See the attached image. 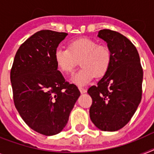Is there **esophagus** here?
<instances>
[{
	"label": "esophagus",
	"instance_id": "esophagus-1",
	"mask_svg": "<svg viewBox=\"0 0 154 154\" xmlns=\"http://www.w3.org/2000/svg\"><path fill=\"white\" fill-rule=\"evenodd\" d=\"M79 90H80V92L82 93V94H85L87 91L86 89H84V88H82V87H79Z\"/></svg>",
	"mask_w": 154,
	"mask_h": 154
}]
</instances>
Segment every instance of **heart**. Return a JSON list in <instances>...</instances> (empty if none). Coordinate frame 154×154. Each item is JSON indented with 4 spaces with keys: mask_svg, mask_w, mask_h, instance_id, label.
<instances>
[{
    "mask_svg": "<svg viewBox=\"0 0 154 154\" xmlns=\"http://www.w3.org/2000/svg\"><path fill=\"white\" fill-rule=\"evenodd\" d=\"M58 69L65 74L74 70L80 60L82 69L72 77V82L78 85H85L95 76L102 77L111 65L112 56L105 45L97 44L89 38H79L68 43V49H57L54 53Z\"/></svg>",
    "mask_w": 154,
    "mask_h": 154,
    "instance_id": "heart-1",
    "label": "heart"
}]
</instances>
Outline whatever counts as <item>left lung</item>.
<instances>
[{"label": "left lung", "mask_w": 154, "mask_h": 154, "mask_svg": "<svg viewBox=\"0 0 154 154\" xmlns=\"http://www.w3.org/2000/svg\"><path fill=\"white\" fill-rule=\"evenodd\" d=\"M112 56L111 65L97 84L88 89L93 103L92 122L102 131H117L130 121L141 100L143 69L136 47L127 37L110 29L100 30Z\"/></svg>", "instance_id": "1"}]
</instances>
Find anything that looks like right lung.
Segmentation results:
<instances>
[{
    "mask_svg": "<svg viewBox=\"0 0 154 154\" xmlns=\"http://www.w3.org/2000/svg\"><path fill=\"white\" fill-rule=\"evenodd\" d=\"M68 33L41 30L16 53L10 72L13 101L24 122L41 134H59L67 124L79 89L65 82L54 53Z\"/></svg>",
    "mask_w": 154,
    "mask_h": 154,
    "instance_id": "right-lung-1",
    "label": "right lung"
}]
</instances>
